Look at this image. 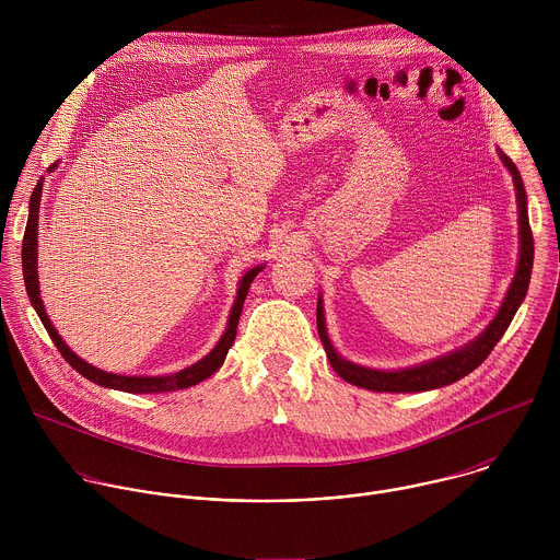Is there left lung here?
<instances>
[{
	"instance_id": "left-lung-1",
	"label": "left lung",
	"mask_w": 560,
	"mask_h": 560,
	"mask_svg": "<svg viewBox=\"0 0 560 560\" xmlns=\"http://www.w3.org/2000/svg\"><path fill=\"white\" fill-rule=\"evenodd\" d=\"M503 164L508 166V171L512 173L514 179V188H516V199H518V221H521V259H518V270L516 277L508 290V296L499 310V314L494 316V322L486 328V332L478 337L476 341H471L469 346L428 361L423 365L417 368H408V370H398V372H381V370H370V368H361L354 365L346 359H341L328 335H326V324H324V307H322V299L316 301V328H318V337H322V343L326 348L328 361L335 368V372L359 387L365 389H374V392H425V389H434V387H443L450 385L458 378H463L465 374H469L471 370H476L481 365L490 352L494 350V346L501 341V337L505 335V330L510 328L512 318L518 310V305L523 303L525 294H527V285H529V277H532V264H534V238H532V228H529V219H527V197H525V188H523V179L514 166L512 159L501 152Z\"/></svg>"
}]
</instances>
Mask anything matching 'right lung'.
Returning a JSON list of instances; mask_svg holds the SVG:
<instances>
[{
    "mask_svg": "<svg viewBox=\"0 0 560 560\" xmlns=\"http://www.w3.org/2000/svg\"><path fill=\"white\" fill-rule=\"evenodd\" d=\"M55 168V164L48 168V173ZM44 179V177H42ZM42 179L37 182L33 195H31V206H28V223H26V232H24V244H22V268H24V283H26V292L31 296V303L35 307V312L39 314L42 324L48 332V337L52 339V343L57 346V350L61 352V357L66 359V363H70L79 374L86 376L89 381L104 385V387H113V389H121V392H132V394H156V392H173V389H184L190 385L201 383L203 378H208L210 374H214L230 346L234 343L236 337V324H238V316H242L244 310V301L248 296L250 283L253 279L261 272L264 266L253 268L250 272L244 275V279L238 281V292H236V301L232 305L230 318H228V328L221 337V341L214 346V350L203 357L199 363L177 372V374H168V376H121V374H110L104 370L93 368L91 363H86L84 359H79L57 335V330L52 328L48 314L44 312V303L39 299V281H37V212H39V199H42Z\"/></svg>",
    "mask_w": 560,
    "mask_h": 560,
    "instance_id": "obj_1",
    "label": "right lung"
}]
</instances>
